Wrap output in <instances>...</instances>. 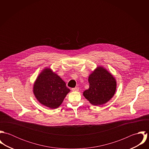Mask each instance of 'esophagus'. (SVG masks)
<instances>
[{
  "mask_svg": "<svg viewBox=\"0 0 149 149\" xmlns=\"http://www.w3.org/2000/svg\"><path fill=\"white\" fill-rule=\"evenodd\" d=\"M72 91H79V87H75V88H72Z\"/></svg>",
  "mask_w": 149,
  "mask_h": 149,
  "instance_id": "34e87169",
  "label": "esophagus"
}]
</instances>
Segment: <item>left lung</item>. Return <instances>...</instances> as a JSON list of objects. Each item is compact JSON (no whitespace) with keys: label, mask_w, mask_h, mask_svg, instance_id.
Returning <instances> with one entry per match:
<instances>
[{"label":"left lung","mask_w":149,"mask_h":149,"mask_svg":"<svg viewBox=\"0 0 149 149\" xmlns=\"http://www.w3.org/2000/svg\"><path fill=\"white\" fill-rule=\"evenodd\" d=\"M89 87L83 95L91 104L101 106L107 103L114 95L116 81L113 75L103 66H97L88 77Z\"/></svg>","instance_id":"left-lung-1"}]
</instances>
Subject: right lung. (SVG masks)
Instances as JSON below:
<instances>
[{
  "mask_svg": "<svg viewBox=\"0 0 149 149\" xmlns=\"http://www.w3.org/2000/svg\"><path fill=\"white\" fill-rule=\"evenodd\" d=\"M69 92L66 83L50 68H45L40 73L33 86V93L37 100L51 109L60 106Z\"/></svg>",
  "mask_w": 149,
  "mask_h": 149,
  "instance_id": "right-lung-1",
  "label": "right lung"
}]
</instances>
